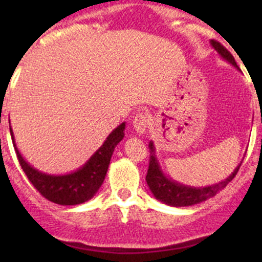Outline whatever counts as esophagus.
<instances>
[{
	"label": "esophagus",
	"mask_w": 262,
	"mask_h": 262,
	"mask_svg": "<svg viewBox=\"0 0 262 262\" xmlns=\"http://www.w3.org/2000/svg\"><path fill=\"white\" fill-rule=\"evenodd\" d=\"M149 126V116L147 114H137L133 119V128L138 134H144Z\"/></svg>",
	"instance_id": "34e87169"
}]
</instances>
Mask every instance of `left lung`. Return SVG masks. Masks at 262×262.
<instances>
[{"mask_svg":"<svg viewBox=\"0 0 262 262\" xmlns=\"http://www.w3.org/2000/svg\"><path fill=\"white\" fill-rule=\"evenodd\" d=\"M210 43H212L213 48L221 54L222 58L228 60V62L231 63L232 66H234V67H237V63L236 60H234L233 55L224 48L221 43H218V41L215 40H212ZM148 147H149V166H148L146 176L148 186H149L150 191L155 195L156 199H158L160 202L165 203V204L167 205H172V207H189V205L198 204V203H202L204 202V200L214 196L216 192L221 191L222 189H224L229 181L233 180V178L237 175V172H238L239 166H241V163H239V165L234 168V171L231 173L229 178H227L224 181L218 182V184L212 185V186H186V185L179 184V182L171 180L170 178H167V176L162 172L157 157H156V150L155 146H153V142H149V146Z\"/></svg>","mask_w":262,"mask_h":262,"instance_id":"8db88e82","label":"left lung"}]
</instances>
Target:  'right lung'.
I'll list each match as a JSON object with an SVG mask.
<instances>
[{
    "instance_id": "add662e5",
    "label": "right lung",
    "mask_w": 262,
    "mask_h": 262,
    "mask_svg": "<svg viewBox=\"0 0 262 262\" xmlns=\"http://www.w3.org/2000/svg\"><path fill=\"white\" fill-rule=\"evenodd\" d=\"M124 129L125 123H121L81 168L67 175H48L31 167L18 152L11 128L10 133L21 168L33 186L49 202L59 205H77L91 199L102 185L113 152L124 137Z\"/></svg>"
}]
</instances>
